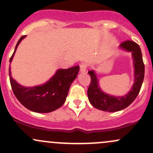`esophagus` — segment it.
Returning <instances> with one entry per match:
<instances>
[{
  "label": "esophagus",
  "instance_id": "esophagus-1",
  "mask_svg": "<svg viewBox=\"0 0 153 153\" xmlns=\"http://www.w3.org/2000/svg\"><path fill=\"white\" fill-rule=\"evenodd\" d=\"M88 67V64H86V63H81V64H80V70H81V72H85L86 68Z\"/></svg>",
  "mask_w": 153,
  "mask_h": 153
}]
</instances>
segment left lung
I'll return each mask as SVG.
<instances>
[{"mask_svg":"<svg viewBox=\"0 0 153 153\" xmlns=\"http://www.w3.org/2000/svg\"><path fill=\"white\" fill-rule=\"evenodd\" d=\"M120 47L132 52L134 59L135 83L127 95L123 97H113L104 93L98 87L95 72L93 71L88 72L91 78L90 84L87 90L89 102L94 107L105 112H116L130 105L138 96L144 78V64L139 45L132 41H125L121 43Z\"/></svg>","mask_w":153,"mask_h":153,"instance_id":"1","label":"left lung"}]
</instances>
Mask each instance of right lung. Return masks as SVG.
Listing matches in <instances>:
<instances>
[{
	"mask_svg": "<svg viewBox=\"0 0 153 153\" xmlns=\"http://www.w3.org/2000/svg\"><path fill=\"white\" fill-rule=\"evenodd\" d=\"M25 36L23 35L17 43L10 62L12 61L18 44ZM79 69V66H75L69 69H58L55 75L44 85L24 87L11 77L10 68L11 86L17 99L29 110L41 113L50 112L64 104L71 84L76 78Z\"/></svg>",
	"mask_w": 153,
	"mask_h": 153,
	"instance_id": "add662e5",
	"label": "right lung"
}]
</instances>
